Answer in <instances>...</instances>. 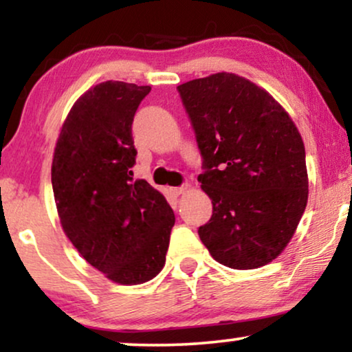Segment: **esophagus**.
<instances>
[{"label":"esophagus","instance_id":"obj_1","mask_svg":"<svg viewBox=\"0 0 352 352\" xmlns=\"http://www.w3.org/2000/svg\"><path fill=\"white\" fill-rule=\"evenodd\" d=\"M190 185H184V186H175V188H170V193L173 197H180V195H184L186 190H188Z\"/></svg>","mask_w":352,"mask_h":352}]
</instances>
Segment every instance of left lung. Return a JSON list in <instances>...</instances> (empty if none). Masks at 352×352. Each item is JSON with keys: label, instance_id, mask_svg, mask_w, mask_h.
<instances>
[{"label": "left lung", "instance_id": "obj_1", "mask_svg": "<svg viewBox=\"0 0 352 352\" xmlns=\"http://www.w3.org/2000/svg\"><path fill=\"white\" fill-rule=\"evenodd\" d=\"M177 89L203 155L198 182L212 203L199 239L229 268L271 263L291 242L309 198L299 130L270 92L239 74Z\"/></svg>", "mask_w": 352, "mask_h": 352}]
</instances>
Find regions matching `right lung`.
Returning <instances> with one entry per match:
<instances>
[{"instance_id":"right-lung-1","label":"right lung","mask_w":352,"mask_h":352,"mask_svg":"<svg viewBox=\"0 0 352 352\" xmlns=\"http://www.w3.org/2000/svg\"><path fill=\"white\" fill-rule=\"evenodd\" d=\"M149 86L105 81L71 107L52 162V186L66 237L89 265L124 286L161 273L170 204L146 180H133L131 123Z\"/></svg>"}]
</instances>
